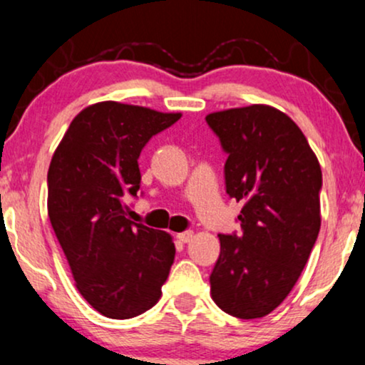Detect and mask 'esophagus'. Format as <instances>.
<instances>
[{
    "mask_svg": "<svg viewBox=\"0 0 365 365\" xmlns=\"http://www.w3.org/2000/svg\"><path fill=\"white\" fill-rule=\"evenodd\" d=\"M192 235H195V234H192L191 230H187V232H181V234H178V239H179V241H181L182 244H187V242H190L191 239H192Z\"/></svg>",
    "mask_w": 365,
    "mask_h": 365,
    "instance_id": "esophagus-1",
    "label": "esophagus"
}]
</instances>
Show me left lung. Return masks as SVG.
Returning a JSON list of instances; mask_svg holds the SVG:
<instances>
[{
	"label": "left lung",
	"mask_w": 365,
	"mask_h": 365,
	"mask_svg": "<svg viewBox=\"0 0 365 365\" xmlns=\"http://www.w3.org/2000/svg\"><path fill=\"white\" fill-rule=\"evenodd\" d=\"M229 157L225 186L242 201V234H220L210 275L213 302L241 319L263 318L294 289L318 239V157L301 128L267 104L207 115Z\"/></svg>",
	"instance_id": "left-lung-1"
}]
</instances>
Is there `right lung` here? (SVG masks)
I'll return each mask as SVG.
<instances>
[{
  "label": "right lung",
  "instance_id": "obj_1",
  "mask_svg": "<svg viewBox=\"0 0 365 365\" xmlns=\"http://www.w3.org/2000/svg\"><path fill=\"white\" fill-rule=\"evenodd\" d=\"M181 118L106 101L85 107L47 173V215L78 292L106 318L128 319L158 302L174 263L170 234L126 217L140 190L138 157Z\"/></svg>",
  "mask_w": 365,
  "mask_h": 365
}]
</instances>
